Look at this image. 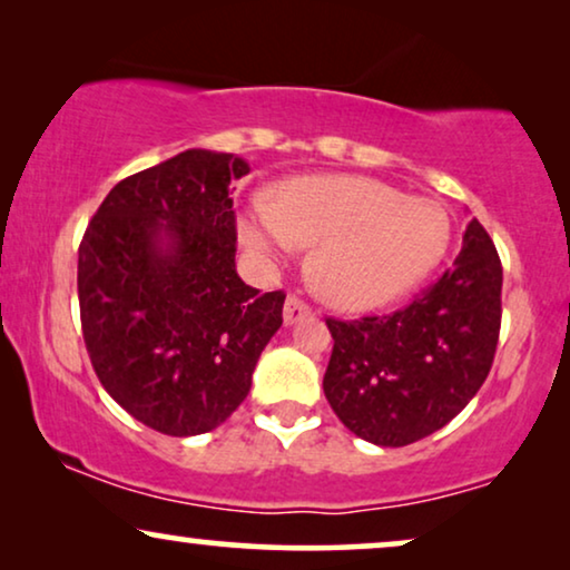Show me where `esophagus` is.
I'll return each mask as SVG.
<instances>
[{
  "label": "esophagus",
  "instance_id": "obj_1",
  "mask_svg": "<svg viewBox=\"0 0 570 570\" xmlns=\"http://www.w3.org/2000/svg\"><path fill=\"white\" fill-rule=\"evenodd\" d=\"M307 315H309V307L305 305V302H299L297 297H286V302H284V323L286 325L305 321Z\"/></svg>",
  "mask_w": 570,
  "mask_h": 570
}]
</instances>
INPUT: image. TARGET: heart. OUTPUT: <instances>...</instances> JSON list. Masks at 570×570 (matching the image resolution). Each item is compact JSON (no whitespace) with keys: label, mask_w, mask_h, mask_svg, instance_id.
I'll return each mask as SVG.
<instances>
[{"label":"heart","mask_w":570,"mask_h":570,"mask_svg":"<svg viewBox=\"0 0 570 570\" xmlns=\"http://www.w3.org/2000/svg\"><path fill=\"white\" fill-rule=\"evenodd\" d=\"M242 247L271 268L297 245H315L309 276L328 305L364 313L416 289L451 247V218L428 197L381 179L307 174L255 197L237 222Z\"/></svg>","instance_id":"b5f03b06"}]
</instances>
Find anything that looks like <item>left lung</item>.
<instances>
[{
	"label": "left lung",
	"instance_id": "left-lung-1",
	"mask_svg": "<svg viewBox=\"0 0 570 570\" xmlns=\"http://www.w3.org/2000/svg\"><path fill=\"white\" fill-rule=\"evenodd\" d=\"M503 268L472 218L453 268L406 309L328 321L325 399L367 443L401 449L445 428L482 389L500 333Z\"/></svg>",
	"mask_w": 570,
	"mask_h": 570
}]
</instances>
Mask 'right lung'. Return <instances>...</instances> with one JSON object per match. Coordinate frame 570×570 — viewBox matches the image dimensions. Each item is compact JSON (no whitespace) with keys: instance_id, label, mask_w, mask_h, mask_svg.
I'll use <instances>...</instances> for the list:
<instances>
[{"instance_id":"obj_1","label":"right lung","mask_w":570,"mask_h":570,"mask_svg":"<svg viewBox=\"0 0 570 570\" xmlns=\"http://www.w3.org/2000/svg\"><path fill=\"white\" fill-rule=\"evenodd\" d=\"M249 164L189 148L111 187L78 249L82 338L98 381L164 435L216 430L253 385L284 294L239 278L229 185Z\"/></svg>"}]
</instances>
